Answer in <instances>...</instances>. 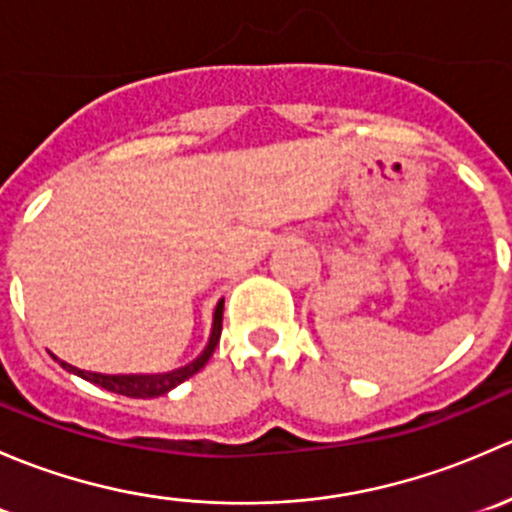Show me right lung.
<instances>
[{"instance_id":"1","label":"right lung","mask_w":512,"mask_h":512,"mask_svg":"<svg viewBox=\"0 0 512 512\" xmlns=\"http://www.w3.org/2000/svg\"><path fill=\"white\" fill-rule=\"evenodd\" d=\"M223 299L215 307V319H213V334H210V342L205 347V352L198 356L195 361H190L188 366H180V369L168 371V374H121V376H108V374H94V371H81L76 366L66 364V361H59L66 371H74L81 379L91 381V384L101 386V389L113 391V394L131 396V399H153V396L168 394L170 389H175L178 384H183L185 379H190L193 374H198L208 359L213 356L215 347L220 342V332H223Z\"/></svg>"}]
</instances>
